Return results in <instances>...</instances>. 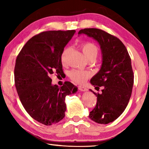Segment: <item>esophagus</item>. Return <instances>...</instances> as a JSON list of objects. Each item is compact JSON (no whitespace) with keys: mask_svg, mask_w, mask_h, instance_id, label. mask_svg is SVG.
Returning a JSON list of instances; mask_svg holds the SVG:
<instances>
[{"mask_svg":"<svg viewBox=\"0 0 149 149\" xmlns=\"http://www.w3.org/2000/svg\"><path fill=\"white\" fill-rule=\"evenodd\" d=\"M79 89L80 91H87L88 90V89H87L86 87H83V86H79Z\"/></svg>","mask_w":149,"mask_h":149,"instance_id":"1","label":"esophagus"}]
</instances>
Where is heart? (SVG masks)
<instances>
[{
    "instance_id": "1",
    "label": "heart",
    "mask_w": 149,
    "mask_h": 149,
    "mask_svg": "<svg viewBox=\"0 0 149 149\" xmlns=\"http://www.w3.org/2000/svg\"><path fill=\"white\" fill-rule=\"evenodd\" d=\"M80 48L83 54L89 61H94L98 54V49L95 44L90 42H85L81 44ZM70 49L66 47L62 51L60 56V60L62 65H66L68 62V58L70 56ZM68 76L71 80L77 83H84L89 78L90 74L86 71L80 70H72L69 72Z\"/></svg>"
}]
</instances>
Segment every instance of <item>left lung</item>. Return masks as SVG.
<instances>
[{
    "mask_svg": "<svg viewBox=\"0 0 149 149\" xmlns=\"http://www.w3.org/2000/svg\"><path fill=\"white\" fill-rule=\"evenodd\" d=\"M85 34L99 42L102 54V64L91 83L102 93L91 91L97 97V103L89 117L92 121L107 124L117 119L127 107L134 85L131 58L124 44L116 36L97 28H85Z\"/></svg>",
    "mask_w": 149,
    "mask_h": 149,
    "instance_id": "obj_1",
    "label": "left lung"
}]
</instances>
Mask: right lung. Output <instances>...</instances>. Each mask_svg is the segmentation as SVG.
Returning a JSON list of instances; mask_svg holds the SVG:
<instances>
[{
  "label": "right lung",
  "mask_w": 149,
  "mask_h": 149,
  "mask_svg": "<svg viewBox=\"0 0 149 149\" xmlns=\"http://www.w3.org/2000/svg\"><path fill=\"white\" fill-rule=\"evenodd\" d=\"M74 30H50L32 37L15 61V85L20 101L34 120L45 125L58 123L65 116V97L77 91L69 81L62 87L52 84L53 74H62L60 56Z\"/></svg>",
  "instance_id": "right-lung-1"
}]
</instances>
